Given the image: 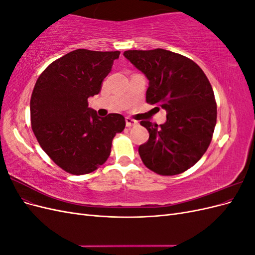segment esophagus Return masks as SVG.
Here are the masks:
<instances>
[{"label":"esophagus","instance_id":"34e87169","mask_svg":"<svg viewBox=\"0 0 255 255\" xmlns=\"http://www.w3.org/2000/svg\"><path fill=\"white\" fill-rule=\"evenodd\" d=\"M126 125H127V127L128 128H130V127H135V126H137L138 125V122L136 121V120H134V119H130V118H127L126 119Z\"/></svg>","mask_w":255,"mask_h":255}]
</instances>
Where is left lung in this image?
<instances>
[{
    "mask_svg": "<svg viewBox=\"0 0 255 255\" xmlns=\"http://www.w3.org/2000/svg\"><path fill=\"white\" fill-rule=\"evenodd\" d=\"M123 55L149 80L146 103L167 112L164 125L140 121L150 135L138 149L142 163L160 175L186 171L212 141L217 105L210 81L195 61L171 51L128 50Z\"/></svg>",
    "mask_w": 255,
    "mask_h": 255,
    "instance_id": "obj_1",
    "label": "left lung"
}]
</instances>
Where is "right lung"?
I'll use <instances>...</instances> for the list:
<instances>
[{
    "mask_svg": "<svg viewBox=\"0 0 255 255\" xmlns=\"http://www.w3.org/2000/svg\"><path fill=\"white\" fill-rule=\"evenodd\" d=\"M119 51L79 49L53 61L38 78L30 98V123L42 150L74 175L95 171L109 158L113 138L126 128L120 114L99 117L88 107Z\"/></svg>",
    "mask_w": 255,
    "mask_h": 255,
    "instance_id": "obj_1",
    "label": "right lung"
}]
</instances>
